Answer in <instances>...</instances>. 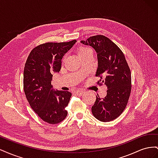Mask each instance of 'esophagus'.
Instances as JSON below:
<instances>
[{
  "label": "esophagus",
  "mask_w": 158,
  "mask_h": 158,
  "mask_svg": "<svg viewBox=\"0 0 158 158\" xmlns=\"http://www.w3.org/2000/svg\"><path fill=\"white\" fill-rule=\"evenodd\" d=\"M83 93H84V91L83 90H81V89L76 90V91H75V92H74V94L76 95H81Z\"/></svg>",
  "instance_id": "obj_1"
}]
</instances>
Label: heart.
<instances>
[{
    "label": "heart",
    "mask_w": 158,
    "mask_h": 158,
    "mask_svg": "<svg viewBox=\"0 0 158 158\" xmlns=\"http://www.w3.org/2000/svg\"><path fill=\"white\" fill-rule=\"evenodd\" d=\"M88 52H92V51H91V49L88 48V47H82V48H80L78 51V55L79 56H80L82 55L87 53Z\"/></svg>",
    "instance_id": "b5f03b06"
}]
</instances>
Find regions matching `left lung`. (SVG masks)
<instances>
[{
    "instance_id": "left-lung-1",
    "label": "left lung",
    "mask_w": 158,
    "mask_h": 158,
    "mask_svg": "<svg viewBox=\"0 0 158 158\" xmlns=\"http://www.w3.org/2000/svg\"><path fill=\"white\" fill-rule=\"evenodd\" d=\"M81 43L96 51L98 66L95 76L101 78L98 84L107 87L104 98L96 95L92 107L93 115L100 121H111L121 115L128 103L131 92L130 68L122 51L108 37L94 35Z\"/></svg>"
}]
</instances>
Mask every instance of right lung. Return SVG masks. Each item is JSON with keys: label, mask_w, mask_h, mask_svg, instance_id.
<instances>
[{"label": "right lung", "mask_w": 158, "mask_h": 158, "mask_svg": "<svg viewBox=\"0 0 158 158\" xmlns=\"http://www.w3.org/2000/svg\"><path fill=\"white\" fill-rule=\"evenodd\" d=\"M76 40L45 43L33 49L23 70V90L31 107L43 121L57 124L67 116L65 109L72 94L54 90L51 85L53 73H59L61 60Z\"/></svg>", "instance_id": "obj_1"}]
</instances>
